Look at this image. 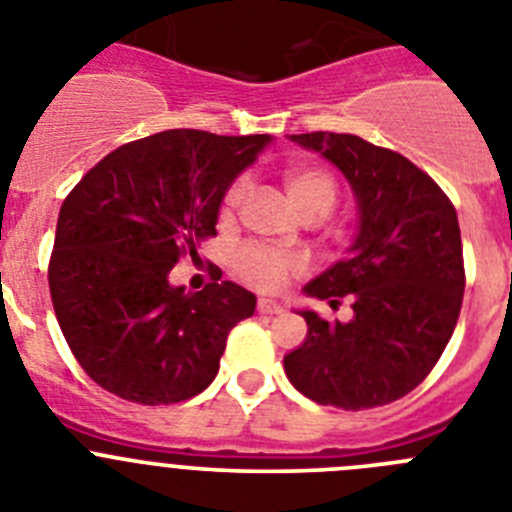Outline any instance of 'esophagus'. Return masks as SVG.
Returning <instances> with one entry per match:
<instances>
[{
	"label": "esophagus",
	"instance_id": "34e87169",
	"mask_svg": "<svg viewBox=\"0 0 512 512\" xmlns=\"http://www.w3.org/2000/svg\"><path fill=\"white\" fill-rule=\"evenodd\" d=\"M256 310H259L261 315H279V312H282V305L274 300H259L256 302Z\"/></svg>",
	"mask_w": 512,
	"mask_h": 512
}]
</instances>
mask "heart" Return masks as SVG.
Listing matches in <instances>:
<instances>
[{"mask_svg":"<svg viewBox=\"0 0 512 512\" xmlns=\"http://www.w3.org/2000/svg\"><path fill=\"white\" fill-rule=\"evenodd\" d=\"M284 189H287L292 205L307 220H323L338 205V182L323 166H292L284 171ZM246 179H235L223 194L220 202V220L230 223L235 212L241 210L246 200ZM305 264L300 256L264 243H243L233 253V271L243 284L259 289V292H279L297 274H302Z\"/></svg>","mask_w":512,"mask_h":512,"instance_id":"b5f03b06","label":"heart"}]
</instances>
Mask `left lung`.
<instances>
[{"label": "left lung", "mask_w": 512, "mask_h": 512, "mask_svg": "<svg viewBox=\"0 0 512 512\" xmlns=\"http://www.w3.org/2000/svg\"><path fill=\"white\" fill-rule=\"evenodd\" d=\"M359 200V235L346 259L305 287L330 307L351 300L348 323L305 310L307 338L284 356L289 382L320 405H390L423 382L459 320L464 253L456 210L423 169L359 135L302 133Z\"/></svg>", "instance_id": "obj_1"}]
</instances>
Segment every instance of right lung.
Instances as JSON below:
<instances>
[{
    "mask_svg": "<svg viewBox=\"0 0 512 512\" xmlns=\"http://www.w3.org/2000/svg\"><path fill=\"white\" fill-rule=\"evenodd\" d=\"M269 135L164 130L115 148L63 200L48 284L63 338L112 395L171 405L200 395L220 369L228 333L256 297L210 266L200 292L169 271L217 235L225 189Z\"/></svg>",
    "mask_w": 512,
    "mask_h": 512,
    "instance_id": "1",
    "label": "right lung"
}]
</instances>
